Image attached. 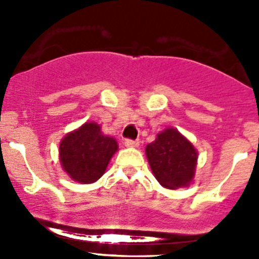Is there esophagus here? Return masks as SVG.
<instances>
[{
	"instance_id": "34e87169",
	"label": "esophagus",
	"mask_w": 259,
	"mask_h": 259,
	"mask_svg": "<svg viewBox=\"0 0 259 259\" xmlns=\"http://www.w3.org/2000/svg\"><path fill=\"white\" fill-rule=\"evenodd\" d=\"M124 145L130 146V148H136V146H139V141L132 140V139H125Z\"/></svg>"
}]
</instances>
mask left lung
I'll return each instance as SVG.
<instances>
[{
	"label": "left lung",
	"mask_w": 259,
	"mask_h": 259,
	"mask_svg": "<svg viewBox=\"0 0 259 259\" xmlns=\"http://www.w3.org/2000/svg\"><path fill=\"white\" fill-rule=\"evenodd\" d=\"M145 152L155 179L166 188L187 187L193 179L197 152L176 130L168 128L158 134Z\"/></svg>",
	"instance_id": "obj_1"
}]
</instances>
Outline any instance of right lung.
I'll return each instance as SVG.
<instances>
[{
	"mask_svg": "<svg viewBox=\"0 0 259 259\" xmlns=\"http://www.w3.org/2000/svg\"><path fill=\"white\" fill-rule=\"evenodd\" d=\"M118 150L113 137L105 136L96 123H85L61 141L59 159L63 170L79 183H93L104 175Z\"/></svg>",
	"mask_w": 259,
	"mask_h": 259,
	"instance_id": "obj_1",
	"label": "right lung"
}]
</instances>
